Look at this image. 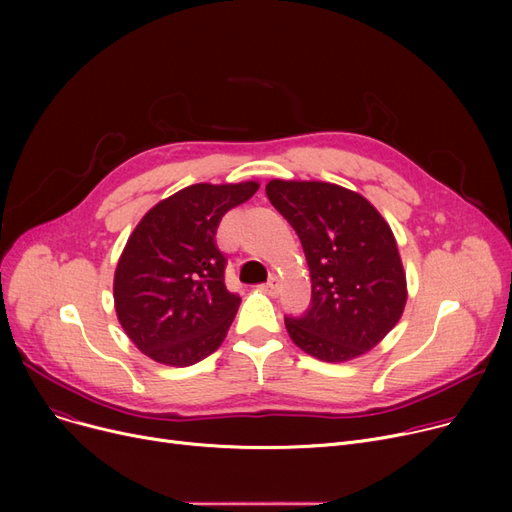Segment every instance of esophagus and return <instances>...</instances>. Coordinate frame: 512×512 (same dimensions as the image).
Returning a JSON list of instances; mask_svg holds the SVG:
<instances>
[{
	"label": "esophagus",
	"mask_w": 512,
	"mask_h": 512,
	"mask_svg": "<svg viewBox=\"0 0 512 512\" xmlns=\"http://www.w3.org/2000/svg\"><path fill=\"white\" fill-rule=\"evenodd\" d=\"M280 284H282V282H280V278H278V276H272L270 280L265 282V286H263V288H265V292H270L272 297H276V294L280 292Z\"/></svg>",
	"instance_id": "esophagus-1"
}]
</instances>
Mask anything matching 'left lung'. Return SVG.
<instances>
[{
  "instance_id": "left-lung-1",
  "label": "left lung",
  "mask_w": 512,
  "mask_h": 512,
  "mask_svg": "<svg viewBox=\"0 0 512 512\" xmlns=\"http://www.w3.org/2000/svg\"><path fill=\"white\" fill-rule=\"evenodd\" d=\"M270 203L299 234L311 274V305L284 317L292 342L319 361L371 351L407 303L396 238L365 197L330 182L270 180Z\"/></svg>"
}]
</instances>
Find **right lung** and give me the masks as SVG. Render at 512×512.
Here are the masks:
<instances>
[{
  "label": "right lung",
  "mask_w": 512,
  "mask_h": 512,
  "mask_svg": "<svg viewBox=\"0 0 512 512\" xmlns=\"http://www.w3.org/2000/svg\"><path fill=\"white\" fill-rule=\"evenodd\" d=\"M259 184H193L159 201L130 234L114 276L124 332L157 363L188 367L224 342L240 305L215 232Z\"/></svg>",
  "instance_id": "add662e5"
}]
</instances>
